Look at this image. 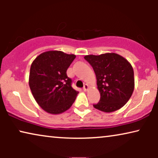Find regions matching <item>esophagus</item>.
Listing matches in <instances>:
<instances>
[{
  "label": "esophagus",
  "instance_id": "34e87169",
  "mask_svg": "<svg viewBox=\"0 0 158 158\" xmlns=\"http://www.w3.org/2000/svg\"><path fill=\"white\" fill-rule=\"evenodd\" d=\"M88 88H89V87H88V85H87V84H85V85H84V87H83V89L84 91H87V90H88Z\"/></svg>",
  "mask_w": 158,
  "mask_h": 158
}]
</instances>
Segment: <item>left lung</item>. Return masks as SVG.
Here are the masks:
<instances>
[{"instance_id": "left-lung-1", "label": "left lung", "mask_w": 158, "mask_h": 158, "mask_svg": "<svg viewBox=\"0 0 158 158\" xmlns=\"http://www.w3.org/2000/svg\"><path fill=\"white\" fill-rule=\"evenodd\" d=\"M85 60L93 67L101 98L94 107L110 113L127 103L135 89V77L128 60L116 53L85 55Z\"/></svg>"}]
</instances>
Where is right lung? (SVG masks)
<instances>
[{
    "mask_svg": "<svg viewBox=\"0 0 158 158\" xmlns=\"http://www.w3.org/2000/svg\"><path fill=\"white\" fill-rule=\"evenodd\" d=\"M76 56L52 50L40 54L31 63L29 84L39 106L47 113L59 114L70 109L78 91L71 86L67 70Z\"/></svg>",
    "mask_w": 158,
    "mask_h": 158,
    "instance_id": "add662e5",
    "label": "right lung"
}]
</instances>
